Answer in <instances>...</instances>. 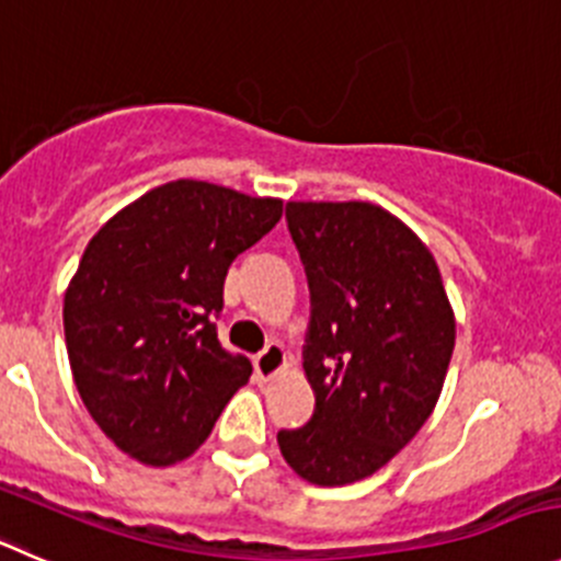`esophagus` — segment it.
Instances as JSON below:
<instances>
[{"instance_id": "1", "label": "esophagus", "mask_w": 561, "mask_h": 561, "mask_svg": "<svg viewBox=\"0 0 561 561\" xmlns=\"http://www.w3.org/2000/svg\"><path fill=\"white\" fill-rule=\"evenodd\" d=\"M286 366V352L280 350V344H266L264 350L255 355V375L259 380H272L275 375H280Z\"/></svg>"}]
</instances>
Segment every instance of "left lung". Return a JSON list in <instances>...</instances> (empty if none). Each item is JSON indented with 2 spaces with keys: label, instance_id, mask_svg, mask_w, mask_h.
<instances>
[{
  "label": "left lung",
  "instance_id": "8db88e82",
  "mask_svg": "<svg viewBox=\"0 0 561 561\" xmlns=\"http://www.w3.org/2000/svg\"><path fill=\"white\" fill-rule=\"evenodd\" d=\"M286 222L311 291L302 366L317 408L277 446L306 482L339 488L380 471L430 419L455 311L430 248L391 211L291 201Z\"/></svg>",
  "mask_w": 561,
  "mask_h": 561
}]
</instances>
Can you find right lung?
I'll return each instance as SVG.
<instances>
[{
	"label": "right lung",
	"instance_id": "right-lung-1",
	"mask_svg": "<svg viewBox=\"0 0 561 561\" xmlns=\"http://www.w3.org/2000/svg\"><path fill=\"white\" fill-rule=\"evenodd\" d=\"M284 201L179 179L117 211L84 248L62 306L73 382L121 451L186 460L250 360L217 341L228 266L275 228Z\"/></svg>",
	"mask_w": 561,
	"mask_h": 561
}]
</instances>
